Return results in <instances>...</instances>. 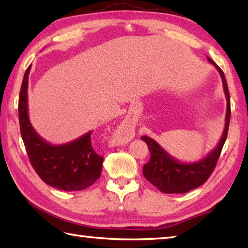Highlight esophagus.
Listing matches in <instances>:
<instances>
[{
    "mask_svg": "<svg viewBox=\"0 0 248 248\" xmlns=\"http://www.w3.org/2000/svg\"><path fill=\"white\" fill-rule=\"evenodd\" d=\"M133 136H134V128L128 123L121 124L116 131V138L119 141H123V142L131 140V138H133Z\"/></svg>",
    "mask_w": 248,
    "mask_h": 248,
    "instance_id": "esophagus-1",
    "label": "esophagus"
}]
</instances>
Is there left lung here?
<instances>
[{
    "instance_id": "obj_1",
    "label": "left lung",
    "mask_w": 248,
    "mask_h": 248,
    "mask_svg": "<svg viewBox=\"0 0 248 248\" xmlns=\"http://www.w3.org/2000/svg\"><path fill=\"white\" fill-rule=\"evenodd\" d=\"M208 60L219 71L226 97L225 127L217 148L213 149L207 156L198 162L182 163L175 159L173 156H170L156 141L151 139L150 137L143 136L141 138L148 144L151 153L150 161L143 166L144 177L164 194H185V192L195 189V188L201 186V185L207 182L210 175L216 169L222 148H223L226 137H228L231 117L228 84H226L223 71L211 59L208 58Z\"/></svg>"
}]
</instances>
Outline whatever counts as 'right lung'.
Listing matches in <instances>:
<instances>
[{"label": "right lung", "instance_id": "add662e5", "mask_svg": "<svg viewBox=\"0 0 248 248\" xmlns=\"http://www.w3.org/2000/svg\"><path fill=\"white\" fill-rule=\"evenodd\" d=\"M25 72L18 99V119L22 139L29 161L39 177L49 186L64 191L83 190L102 174L104 157L92 145V131L61 145H52L35 131L28 118V75Z\"/></svg>", "mask_w": 248, "mask_h": 248}]
</instances>
